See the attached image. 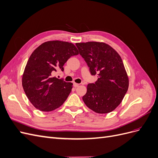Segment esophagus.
<instances>
[{
    "mask_svg": "<svg viewBox=\"0 0 158 158\" xmlns=\"http://www.w3.org/2000/svg\"><path fill=\"white\" fill-rule=\"evenodd\" d=\"M73 85H74V88H77V87L79 86V84H77V83H74Z\"/></svg>",
    "mask_w": 158,
    "mask_h": 158,
    "instance_id": "esophagus-1",
    "label": "esophagus"
}]
</instances>
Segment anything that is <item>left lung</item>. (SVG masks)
Here are the masks:
<instances>
[{
    "mask_svg": "<svg viewBox=\"0 0 158 158\" xmlns=\"http://www.w3.org/2000/svg\"><path fill=\"white\" fill-rule=\"evenodd\" d=\"M76 45L91 74H97L98 78L94 84H88L87 92L82 97L84 103L98 113L113 111L128 88V78L121 57L105 43H77Z\"/></svg>",
    "mask_w": 158,
    "mask_h": 158,
    "instance_id": "left-lung-1",
    "label": "left lung"
}]
</instances>
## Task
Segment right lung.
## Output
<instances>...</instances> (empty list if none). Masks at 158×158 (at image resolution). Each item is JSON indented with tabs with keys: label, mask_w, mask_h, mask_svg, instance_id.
I'll use <instances>...</instances> for the list:
<instances>
[{
	"label": "right lung",
	"mask_w": 158,
	"mask_h": 158,
	"mask_svg": "<svg viewBox=\"0 0 158 158\" xmlns=\"http://www.w3.org/2000/svg\"><path fill=\"white\" fill-rule=\"evenodd\" d=\"M78 54L74 44L57 40L45 42L32 52L22 76V86L36 109L48 112L64 103L73 84L52 74L56 70L63 71L70 57Z\"/></svg>",
	"instance_id": "1"
}]
</instances>
